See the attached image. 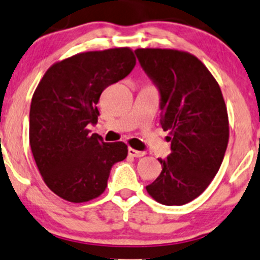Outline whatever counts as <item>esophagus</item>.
I'll use <instances>...</instances> for the list:
<instances>
[{"instance_id":"34e87169","label":"esophagus","mask_w":260,"mask_h":260,"mask_svg":"<svg viewBox=\"0 0 260 260\" xmlns=\"http://www.w3.org/2000/svg\"><path fill=\"white\" fill-rule=\"evenodd\" d=\"M128 154L131 156H135V158H142L145 155V152H141V150H136L133 148H128Z\"/></svg>"}]
</instances>
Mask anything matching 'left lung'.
<instances>
[{
    "label": "left lung",
    "instance_id": "left-lung-1",
    "mask_svg": "<svg viewBox=\"0 0 260 260\" xmlns=\"http://www.w3.org/2000/svg\"><path fill=\"white\" fill-rule=\"evenodd\" d=\"M135 53L158 87L160 123L172 142L147 191L159 204L181 206L201 195L221 167L230 137L226 104L212 74L192 54L153 48Z\"/></svg>",
    "mask_w": 260,
    "mask_h": 260
}]
</instances>
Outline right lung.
<instances>
[{
	"label": "right lung",
	"mask_w": 260,
	"mask_h": 260,
	"mask_svg": "<svg viewBox=\"0 0 260 260\" xmlns=\"http://www.w3.org/2000/svg\"><path fill=\"white\" fill-rule=\"evenodd\" d=\"M136 65L129 48L80 53L51 65L33 93L29 144L47 186L70 202L99 198L111 168L128 154L123 142L106 143L91 135L102 91Z\"/></svg>",
	"instance_id": "1"
}]
</instances>
